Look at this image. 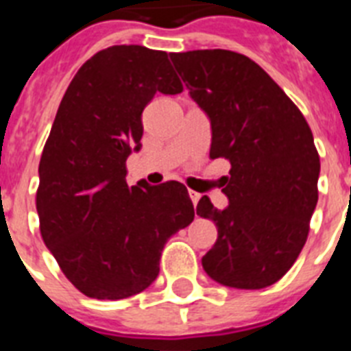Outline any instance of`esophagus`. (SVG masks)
Returning a JSON list of instances; mask_svg holds the SVG:
<instances>
[{
	"label": "esophagus",
	"mask_w": 351,
	"mask_h": 351,
	"mask_svg": "<svg viewBox=\"0 0 351 351\" xmlns=\"http://www.w3.org/2000/svg\"><path fill=\"white\" fill-rule=\"evenodd\" d=\"M189 197H191V200H193V206L197 208L198 200H200V197H202V195H200V193H197V191H189Z\"/></svg>",
	"instance_id": "obj_1"
}]
</instances>
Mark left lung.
<instances>
[{"label": "left lung", "instance_id": "left-lung-1", "mask_svg": "<svg viewBox=\"0 0 351 351\" xmlns=\"http://www.w3.org/2000/svg\"><path fill=\"white\" fill-rule=\"evenodd\" d=\"M189 95L211 120V158L231 164L230 206L200 198L197 215L219 237L202 256L217 282L240 289L271 286L302 251L319 200L321 160L299 107L244 54L224 49L171 52Z\"/></svg>", "mask_w": 351, "mask_h": 351}]
</instances>
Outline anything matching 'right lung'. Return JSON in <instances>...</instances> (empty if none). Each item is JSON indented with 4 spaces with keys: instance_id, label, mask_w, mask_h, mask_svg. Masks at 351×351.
Segmentation results:
<instances>
[{
    "instance_id": "right-lung-1",
    "label": "right lung",
    "mask_w": 351,
    "mask_h": 351,
    "mask_svg": "<svg viewBox=\"0 0 351 351\" xmlns=\"http://www.w3.org/2000/svg\"><path fill=\"white\" fill-rule=\"evenodd\" d=\"M167 52L112 45L80 67L58 107L40 160V233L74 288L120 300L147 288L171 234L195 219L186 186H127L142 111L156 93L178 95Z\"/></svg>"
}]
</instances>
